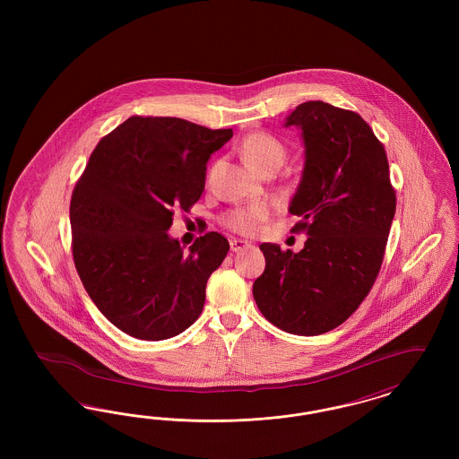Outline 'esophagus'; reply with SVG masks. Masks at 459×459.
I'll return each mask as SVG.
<instances>
[{
    "label": "esophagus",
    "mask_w": 459,
    "mask_h": 459,
    "mask_svg": "<svg viewBox=\"0 0 459 459\" xmlns=\"http://www.w3.org/2000/svg\"><path fill=\"white\" fill-rule=\"evenodd\" d=\"M249 246H251V242H247V240L230 239V251H234V253H239V251L249 247Z\"/></svg>",
    "instance_id": "esophagus-1"
}]
</instances>
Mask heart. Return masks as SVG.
<instances>
[{"instance_id":"obj_1","label":"heart","mask_w":459,"mask_h":459,"mask_svg":"<svg viewBox=\"0 0 459 459\" xmlns=\"http://www.w3.org/2000/svg\"><path fill=\"white\" fill-rule=\"evenodd\" d=\"M240 153L244 161L251 170L256 174L266 170V169H281L284 163L285 152L284 144L266 132H255L247 135L242 143ZM272 215V204L266 201H256L246 208L230 210L223 215V225L230 230H236L240 234H253L258 230L260 223Z\"/></svg>"}]
</instances>
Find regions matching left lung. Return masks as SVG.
Segmentation results:
<instances>
[{"instance_id":"left-lung-1","label":"left lung","mask_w":459,"mask_h":459,"mask_svg":"<svg viewBox=\"0 0 459 459\" xmlns=\"http://www.w3.org/2000/svg\"><path fill=\"white\" fill-rule=\"evenodd\" d=\"M301 129L305 170L289 212L307 239L299 253L263 242L264 272L253 284L263 316L296 335L339 327L380 272L395 191L384 144L354 111L306 101L285 127Z\"/></svg>"}]
</instances>
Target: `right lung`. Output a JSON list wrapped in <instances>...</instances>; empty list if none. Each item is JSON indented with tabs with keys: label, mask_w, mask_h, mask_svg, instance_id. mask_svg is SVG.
I'll return each mask as SVG.
<instances>
[{
	"label": "right lung",
	"mask_w": 459,
	"mask_h": 459,
	"mask_svg": "<svg viewBox=\"0 0 459 459\" xmlns=\"http://www.w3.org/2000/svg\"><path fill=\"white\" fill-rule=\"evenodd\" d=\"M232 129L175 117H131L105 135L70 201L72 255L89 298L109 322L143 341L191 327L206 282L229 253L208 232L184 251L169 236L175 210L204 191L206 163Z\"/></svg>",
	"instance_id": "right-lung-1"
}]
</instances>
